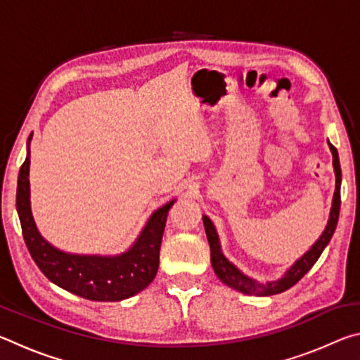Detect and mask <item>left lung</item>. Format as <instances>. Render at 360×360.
<instances>
[{
    "mask_svg": "<svg viewBox=\"0 0 360 360\" xmlns=\"http://www.w3.org/2000/svg\"><path fill=\"white\" fill-rule=\"evenodd\" d=\"M333 155V168H335V176H337V184H335V195H333V205L330 211V219H328V224L324 230V233L321 235V238L314 243V246L309 249V251L303 255L302 259H298L294 265L290 266V270L285 273V276L278 279V281L268 283V284H259L252 281L251 278L243 275V273L231 265L230 262L224 257L221 252V245H219V236L214 229V225L210 221V217L203 216V224L206 230V236H208V243L211 248V265L214 268V273L217 278L221 279L224 284H227L229 288L243 292L246 295H259V297H266V295H275L281 294V292L290 289L292 285H295L300 279L307 275V273L311 270V266L316 264V260L321 257L322 251H324L328 241L333 236V231L337 229L338 216H340V184H341V168H340V160H338V152L333 144L328 143Z\"/></svg>",
    "mask_w": 360,
    "mask_h": 360,
    "instance_id": "obj_1",
    "label": "left lung"
}]
</instances>
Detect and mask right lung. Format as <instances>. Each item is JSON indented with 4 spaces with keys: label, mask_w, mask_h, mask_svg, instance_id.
<instances>
[{
    "label": "right lung",
    "mask_w": 360,
    "mask_h": 360,
    "mask_svg": "<svg viewBox=\"0 0 360 360\" xmlns=\"http://www.w3.org/2000/svg\"><path fill=\"white\" fill-rule=\"evenodd\" d=\"M28 173L30 148L19 172L15 203L30 255L49 281L95 302H119L148 288L157 275L163 230L174 200L152 214L129 252L117 257L66 254L49 245L36 229L30 210Z\"/></svg>",
    "instance_id": "1"
}]
</instances>
